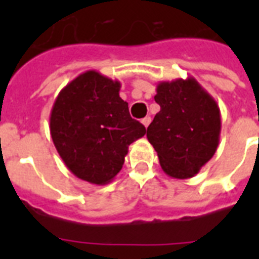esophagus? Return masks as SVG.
Segmentation results:
<instances>
[{"instance_id":"esophagus-1","label":"esophagus","mask_w":259,"mask_h":259,"mask_svg":"<svg viewBox=\"0 0 259 259\" xmlns=\"http://www.w3.org/2000/svg\"><path fill=\"white\" fill-rule=\"evenodd\" d=\"M150 121H152V118L145 117V118H142V119H141V123L145 126V127H148V126H149V123H150Z\"/></svg>"}]
</instances>
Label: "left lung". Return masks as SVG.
Returning a JSON list of instances; mask_svg holds the SVG:
<instances>
[{
	"instance_id": "obj_1",
	"label": "left lung",
	"mask_w": 259,
	"mask_h": 259,
	"mask_svg": "<svg viewBox=\"0 0 259 259\" xmlns=\"http://www.w3.org/2000/svg\"><path fill=\"white\" fill-rule=\"evenodd\" d=\"M154 115L146 137L162 170L173 179L193 177L212 158L221 138V110L196 79L160 82Z\"/></svg>"
}]
</instances>
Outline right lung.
Masks as SVG:
<instances>
[{
	"mask_svg": "<svg viewBox=\"0 0 259 259\" xmlns=\"http://www.w3.org/2000/svg\"><path fill=\"white\" fill-rule=\"evenodd\" d=\"M121 83L90 70L59 93L51 110V137L75 176L105 185L117 176L132 142L145 136L119 97Z\"/></svg>",
	"mask_w": 259,
	"mask_h": 259,
	"instance_id": "obj_1",
	"label": "right lung"
}]
</instances>
